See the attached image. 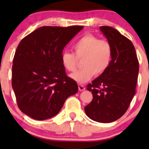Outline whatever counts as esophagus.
I'll use <instances>...</instances> for the list:
<instances>
[{"label": "esophagus", "instance_id": "34e87169", "mask_svg": "<svg viewBox=\"0 0 149 149\" xmlns=\"http://www.w3.org/2000/svg\"><path fill=\"white\" fill-rule=\"evenodd\" d=\"M78 87H79V91H84L85 89V86H83V85H82L79 84V85H78Z\"/></svg>", "mask_w": 149, "mask_h": 149}]
</instances>
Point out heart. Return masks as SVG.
<instances>
[{
	"instance_id": "b5f03b06",
	"label": "heart",
	"mask_w": 149,
	"mask_h": 149,
	"mask_svg": "<svg viewBox=\"0 0 149 149\" xmlns=\"http://www.w3.org/2000/svg\"><path fill=\"white\" fill-rule=\"evenodd\" d=\"M74 54L64 52L62 54L63 66L69 72H74L77 68V60H83V69L70 74L73 80L85 83L93 77L103 74L111 64L113 47L107 40H100L93 34H87L77 40L73 45Z\"/></svg>"
}]
</instances>
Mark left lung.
<instances>
[{
	"instance_id": "left-lung-1",
	"label": "left lung",
	"mask_w": 149,
	"mask_h": 149,
	"mask_svg": "<svg viewBox=\"0 0 149 149\" xmlns=\"http://www.w3.org/2000/svg\"><path fill=\"white\" fill-rule=\"evenodd\" d=\"M100 29L113 47L109 68L87 85L93 100L85 107L87 117L100 123H111L123 116L136 93L139 62L131 40L110 26Z\"/></svg>"
}]
</instances>
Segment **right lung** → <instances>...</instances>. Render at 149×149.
Returning a JSON list of instances; mask_svg holds the SVG:
<instances>
[{
  "label": "right lung",
  "instance_id": "1",
  "mask_svg": "<svg viewBox=\"0 0 149 149\" xmlns=\"http://www.w3.org/2000/svg\"><path fill=\"white\" fill-rule=\"evenodd\" d=\"M83 28L42 26L20 41L13 58L11 84L22 113L36 120L47 119L78 91L61 58L64 47Z\"/></svg>",
  "mask_w": 149,
  "mask_h": 149
}]
</instances>
